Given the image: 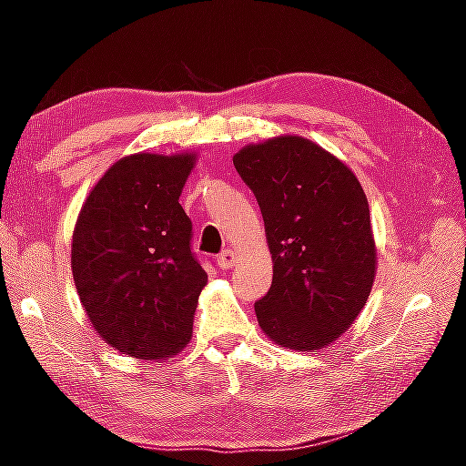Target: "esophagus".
<instances>
[{"label": "esophagus", "instance_id": "1", "mask_svg": "<svg viewBox=\"0 0 466 466\" xmlns=\"http://www.w3.org/2000/svg\"><path fill=\"white\" fill-rule=\"evenodd\" d=\"M236 263H238V257H236V252H234V250L226 248V250L219 252V257H218V265L222 267V269H230V267H234Z\"/></svg>", "mask_w": 466, "mask_h": 466}]
</instances>
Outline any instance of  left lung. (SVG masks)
I'll return each instance as SVG.
<instances>
[{
	"label": "left lung",
	"mask_w": 466,
	"mask_h": 466,
	"mask_svg": "<svg viewBox=\"0 0 466 466\" xmlns=\"http://www.w3.org/2000/svg\"><path fill=\"white\" fill-rule=\"evenodd\" d=\"M261 208L273 281L255 302L258 325L288 350H320L366 306L376 248L356 175L302 137H275L234 156Z\"/></svg>",
	"instance_id": "8db88e82"
}]
</instances>
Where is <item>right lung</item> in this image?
I'll list each match as a JSON object with an SVG mask.
<instances>
[{
  "instance_id": "add662e5",
  "label": "right lung",
  "mask_w": 466,
  "mask_h": 466,
  "mask_svg": "<svg viewBox=\"0 0 466 466\" xmlns=\"http://www.w3.org/2000/svg\"><path fill=\"white\" fill-rule=\"evenodd\" d=\"M193 154H133L113 164L77 216L72 271L84 310L127 356H175L193 335L208 273L178 197Z\"/></svg>"
}]
</instances>
